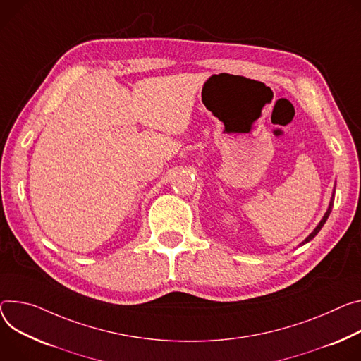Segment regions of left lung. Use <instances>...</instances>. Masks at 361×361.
Listing matches in <instances>:
<instances>
[{"label":"left lung","mask_w":361,"mask_h":361,"mask_svg":"<svg viewBox=\"0 0 361 361\" xmlns=\"http://www.w3.org/2000/svg\"><path fill=\"white\" fill-rule=\"evenodd\" d=\"M334 192H336V185H334V190H333V197H331V202H330V206H329V209H326V212H325V214H324V217L321 219V221L317 224V227L314 228V231L305 238V240L304 242H301V246L302 245H305V243H308L310 240H312L317 235H318V232L321 231L322 228V226L325 224V221H326V219H329V216H330V213H331V209H333V203H334Z\"/></svg>","instance_id":"obj_1"}]
</instances>
